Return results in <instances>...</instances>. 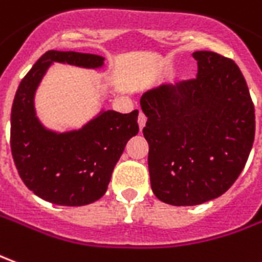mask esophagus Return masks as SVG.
<instances>
[{
	"instance_id": "esophagus-1",
	"label": "esophagus",
	"mask_w": 262,
	"mask_h": 262,
	"mask_svg": "<svg viewBox=\"0 0 262 262\" xmlns=\"http://www.w3.org/2000/svg\"><path fill=\"white\" fill-rule=\"evenodd\" d=\"M146 120H147V118L144 116L143 113L140 112V115H139V118H137V123H139V129L142 130L144 126H146Z\"/></svg>"
}]
</instances>
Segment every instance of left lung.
Returning a JSON list of instances; mask_svg holds the SVG:
<instances>
[{
  "mask_svg": "<svg viewBox=\"0 0 262 262\" xmlns=\"http://www.w3.org/2000/svg\"><path fill=\"white\" fill-rule=\"evenodd\" d=\"M193 56L197 79L163 83L140 98L151 190L171 206L224 194L244 169L255 135L254 105L235 62L210 51Z\"/></svg>",
  "mask_w": 262,
  "mask_h": 262,
  "instance_id": "left-lung-1",
  "label": "left lung"
}]
</instances>
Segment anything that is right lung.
Returning a JSON list of instances; mask_svg holds the SVG:
<instances>
[{"label": "right lung", "instance_id": "1", "mask_svg": "<svg viewBox=\"0 0 262 262\" xmlns=\"http://www.w3.org/2000/svg\"><path fill=\"white\" fill-rule=\"evenodd\" d=\"M54 63L100 69L105 58L72 51L42 55L16 89L11 151L18 174L34 194L59 206H86L106 193L126 143L139 132V111L123 115L100 109L79 129H48L36 116L35 95Z\"/></svg>", "mask_w": 262, "mask_h": 262}]
</instances>
